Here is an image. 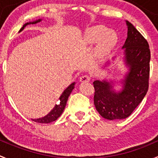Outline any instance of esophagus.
Instances as JSON below:
<instances>
[{"label": "esophagus", "instance_id": "1", "mask_svg": "<svg viewBox=\"0 0 158 158\" xmlns=\"http://www.w3.org/2000/svg\"><path fill=\"white\" fill-rule=\"evenodd\" d=\"M79 80H80V82H89L90 80V76H89V75H83V76H82L80 77V79H79Z\"/></svg>", "mask_w": 158, "mask_h": 158}]
</instances>
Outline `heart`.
Returning a JSON list of instances; mask_svg holds the SVG:
<instances>
[{
  "label": "heart",
  "instance_id": "b5f03b06",
  "mask_svg": "<svg viewBox=\"0 0 158 158\" xmlns=\"http://www.w3.org/2000/svg\"><path fill=\"white\" fill-rule=\"evenodd\" d=\"M84 42L89 45L97 42L95 53L96 56L102 58L114 48L117 42V35L114 31L109 30L105 26H93L85 31Z\"/></svg>",
  "mask_w": 158,
  "mask_h": 158
}]
</instances>
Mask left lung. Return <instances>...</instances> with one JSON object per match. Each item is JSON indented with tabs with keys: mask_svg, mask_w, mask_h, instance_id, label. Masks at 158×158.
<instances>
[{
	"mask_svg": "<svg viewBox=\"0 0 158 158\" xmlns=\"http://www.w3.org/2000/svg\"><path fill=\"white\" fill-rule=\"evenodd\" d=\"M127 38L123 48L128 72L122 81L121 91H114L112 82H93L94 105L99 114L107 120L128 117L141 102L149 87L151 52L148 41L128 21Z\"/></svg>",
	"mask_w": 158,
	"mask_h": 158,
	"instance_id": "8db88e82",
	"label": "left lung"
}]
</instances>
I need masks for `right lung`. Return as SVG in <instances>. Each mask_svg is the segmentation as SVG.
Returning a JSON list of instances; mask_svg holds the SVG:
<instances>
[{
	"instance_id": "obj_1",
	"label": "right lung",
	"mask_w": 158,
	"mask_h": 158,
	"mask_svg": "<svg viewBox=\"0 0 158 158\" xmlns=\"http://www.w3.org/2000/svg\"><path fill=\"white\" fill-rule=\"evenodd\" d=\"M42 21V19H38L37 21H33V22H27L26 24H24L23 25V27L20 29L19 32H21L24 27H26V25L29 24H36L38 22H40ZM75 87V82L72 83L71 85H69L65 90H64L63 93H62V95L59 97V101L58 102V104H56V106H54V108L46 115V116H43L42 118H38V119H32V120L36 123H49L51 122L55 121L61 116V114L63 112L64 109H65V105H66L67 100H68V98L69 96L70 93H72V91L73 90Z\"/></svg>"
}]
</instances>
